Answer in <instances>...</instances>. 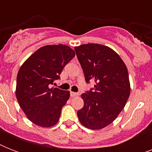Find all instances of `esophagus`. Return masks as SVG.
Listing matches in <instances>:
<instances>
[{
	"instance_id": "1",
	"label": "esophagus",
	"mask_w": 152,
	"mask_h": 152,
	"mask_svg": "<svg viewBox=\"0 0 152 152\" xmlns=\"http://www.w3.org/2000/svg\"><path fill=\"white\" fill-rule=\"evenodd\" d=\"M70 95L72 97H75V96H77L78 95V93L73 92V91H70Z\"/></svg>"
}]
</instances>
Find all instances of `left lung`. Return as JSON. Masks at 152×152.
Wrapping results in <instances>:
<instances>
[{
	"label": "left lung",
	"mask_w": 152,
	"mask_h": 152,
	"mask_svg": "<svg viewBox=\"0 0 152 152\" xmlns=\"http://www.w3.org/2000/svg\"><path fill=\"white\" fill-rule=\"evenodd\" d=\"M86 83L94 88L81 95L84 105L77 111L79 120L91 129H101L112 123L125 107L130 94L126 65L119 55L100 44L75 47Z\"/></svg>",
	"instance_id": "left-lung-1"
}]
</instances>
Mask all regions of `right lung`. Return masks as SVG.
Returning <instances> with one entry per match:
<instances>
[{"label":"right lung","instance_id":"1","mask_svg":"<svg viewBox=\"0 0 152 152\" xmlns=\"http://www.w3.org/2000/svg\"><path fill=\"white\" fill-rule=\"evenodd\" d=\"M74 57L75 52L68 46H45L35 51L19 70L15 95L27 118L35 125L51 127L59 120L70 92L50 87Z\"/></svg>","mask_w":152,"mask_h":152}]
</instances>
